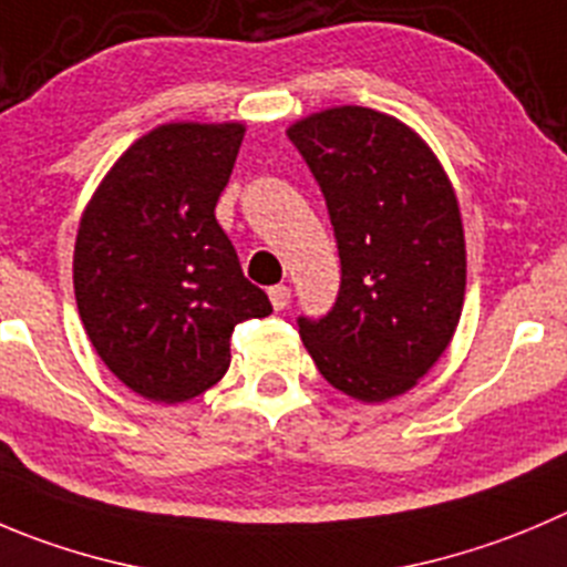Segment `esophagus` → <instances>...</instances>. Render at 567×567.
Returning a JSON list of instances; mask_svg holds the SVG:
<instances>
[{
	"mask_svg": "<svg viewBox=\"0 0 567 567\" xmlns=\"http://www.w3.org/2000/svg\"><path fill=\"white\" fill-rule=\"evenodd\" d=\"M269 300H272L275 311H284L289 306V300H292V289L284 287V284H278V287L269 289Z\"/></svg>",
	"mask_w": 567,
	"mask_h": 567,
	"instance_id": "1",
	"label": "esophagus"
}]
</instances>
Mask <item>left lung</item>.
<instances>
[{
    "label": "left lung",
    "mask_w": 567,
    "mask_h": 567,
    "mask_svg": "<svg viewBox=\"0 0 567 567\" xmlns=\"http://www.w3.org/2000/svg\"><path fill=\"white\" fill-rule=\"evenodd\" d=\"M320 183L342 280L326 317H298L331 386L364 403L403 395L445 353L465 300V230L429 144L373 107L311 113L287 131Z\"/></svg>",
    "instance_id": "left-lung-1"
}]
</instances>
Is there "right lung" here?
Returning a JSON list of instances; mask_svg holds the SVG:
<instances>
[{
  "instance_id": "obj_1",
  "label": "right lung",
  "mask_w": 567,
  "mask_h": 567,
  "mask_svg": "<svg viewBox=\"0 0 567 567\" xmlns=\"http://www.w3.org/2000/svg\"><path fill=\"white\" fill-rule=\"evenodd\" d=\"M241 138L239 122L155 127L111 166L80 219V320L107 370L150 401L217 384L234 328L272 311L214 217Z\"/></svg>"
}]
</instances>
